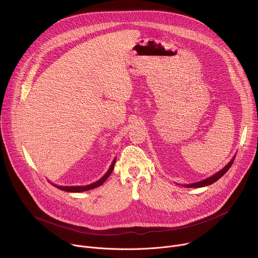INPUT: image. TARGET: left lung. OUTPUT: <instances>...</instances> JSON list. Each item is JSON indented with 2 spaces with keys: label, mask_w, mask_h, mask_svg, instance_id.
Here are the masks:
<instances>
[{
  "label": "left lung",
  "mask_w": 258,
  "mask_h": 258,
  "mask_svg": "<svg viewBox=\"0 0 258 258\" xmlns=\"http://www.w3.org/2000/svg\"><path fill=\"white\" fill-rule=\"evenodd\" d=\"M234 159H235V158H234ZM234 159H232V160L228 163V165H226L222 170L218 171V172L215 173L214 175H212V176H210V177H208V178H206V179H203V180H201V181H198V182L190 183V185H185V187H187V188H200V187H205V186L211 185V183H213V182H215L217 179H219L220 177H222V176L230 169V167L232 166V164H233V162H234Z\"/></svg>",
  "instance_id": "1"
}]
</instances>
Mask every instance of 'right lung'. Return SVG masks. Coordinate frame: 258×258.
Returning <instances> with one entry per match:
<instances>
[{
  "label": "right lung",
  "mask_w": 258,
  "mask_h": 258,
  "mask_svg": "<svg viewBox=\"0 0 258 258\" xmlns=\"http://www.w3.org/2000/svg\"><path fill=\"white\" fill-rule=\"evenodd\" d=\"M114 164H115V159L113 160L111 166H110V168L108 169V171L106 172V174H105L102 178H100L98 181H95V182L91 183V185H88V186H79V187H76V186H75V187H62V186H56V185H54V186H55L56 188L62 190V191H66V192H76V193L95 189V188H97V187L103 185L104 181L107 179V177H108L110 174H111V172H112V170H113V168H114Z\"/></svg>",
  "instance_id": "add662e5"
}]
</instances>
